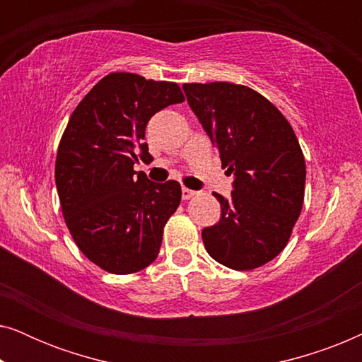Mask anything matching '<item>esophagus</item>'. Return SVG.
Listing matches in <instances>:
<instances>
[{
	"label": "esophagus",
	"mask_w": 362,
	"mask_h": 362,
	"mask_svg": "<svg viewBox=\"0 0 362 362\" xmlns=\"http://www.w3.org/2000/svg\"><path fill=\"white\" fill-rule=\"evenodd\" d=\"M194 196H196V191L189 189V187H182V199L187 201V199H191V197H194Z\"/></svg>",
	"instance_id": "1"
}]
</instances>
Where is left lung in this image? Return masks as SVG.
<instances>
[{"mask_svg": "<svg viewBox=\"0 0 362 362\" xmlns=\"http://www.w3.org/2000/svg\"><path fill=\"white\" fill-rule=\"evenodd\" d=\"M222 168L234 175L221 219L202 229L212 259L232 270H254L275 259L288 242L305 197L306 166L293 128L254 88L232 82L185 83Z\"/></svg>", "mask_w": 362, "mask_h": 362, "instance_id": "obj_1", "label": "left lung"}]
</instances>
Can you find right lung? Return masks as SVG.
<instances>
[{"instance_id": "add662e5", "label": "right lung", "mask_w": 362, "mask_h": 362, "mask_svg": "<svg viewBox=\"0 0 362 362\" xmlns=\"http://www.w3.org/2000/svg\"><path fill=\"white\" fill-rule=\"evenodd\" d=\"M181 102L175 82L112 72L82 98L62 133L56 186L64 221L82 254L108 274L150 265L180 206V182H153L133 165L138 153L153 160L143 141L148 120Z\"/></svg>"}]
</instances>
